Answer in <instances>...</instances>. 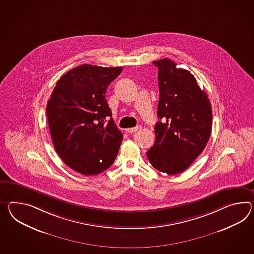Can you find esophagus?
<instances>
[{
    "mask_svg": "<svg viewBox=\"0 0 254 254\" xmlns=\"http://www.w3.org/2000/svg\"><path fill=\"white\" fill-rule=\"evenodd\" d=\"M141 128V127H139V126H137V127H131V128H127V129H126V131L127 132V133H135L136 132L137 130H139Z\"/></svg>",
    "mask_w": 254,
    "mask_h": 254,
    "instance_id": "1",
    "label": "esophagus"
}]
</instances>
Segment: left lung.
Returning a JSON list of instances; mask_svg holds the SVG:
<instances>
[{
  "label": "left lung",
  "mask_w": 254,
  "mask_h": 254,
  "mask_svg": "<svg viewBox=\"0 0 254 254\" xmlns=\"http://www.w3.org/2000/svg\"><path fill=\"white\" fill-rule=\"evenodd\" d=\"M159 68L160 101L153 147L147 151L151 165L174 175L185 172L205 148L212 129L207 94L194 76L165 58L153 62Z\"/></svg>",
  "instance_id": "1"
}]
</instances>
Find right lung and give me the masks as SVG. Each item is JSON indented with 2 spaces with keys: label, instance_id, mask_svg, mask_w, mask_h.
<instances>
[{
  "label": "right lung",
  "instance_id": "right-lung-1",
  "mask_svg": "<svg viewBox=\"0 0 254 254\" xmlns=\"http://www.w3.org/2000/svg\"><path fill=\"white\" fill-rule=\"evenodd\" d=\"M123 70L82 64L57 81L47 104L57 153L68 167L95 175L111 166L123 139L105 99L107 87Z\"/></svg>",
  "mask_w": 254,
  "mask_h": 254
}]
</instances>
